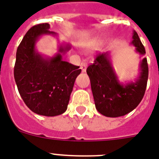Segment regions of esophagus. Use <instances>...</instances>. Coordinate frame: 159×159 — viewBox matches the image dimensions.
<instances>
[{
  "instance_id": "1",
  "label": "esophagus",
  "mask_w": 159,
  "mask_h": 159,
  "mask_svg": "<svg viewBox=\"0 0 159 159\" xmlns=\"http://www.w3.org/2000/svg\"><path fill=\"white\" fill-rule=\"evenodd\" d=\"M87 67V60H82V63H81V69H82V72H86Z\"/></svg>"
}]
</instances>
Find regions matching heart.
Wrapping results in <instances>:
<instances>
[{"label": "heart", "mask_w": 159, "mask_h": 159, "mask_svg": "<svg viewBox=\"0 0 159 159\" xmlns=\"http://www.w3.org/2000/svg\"><path fill=\"white\" fill-rule=\"evenodd\" d=\"M102 43V39L100 38H94L90 39L85 43L84 48L87 49H92V48H97V46L100 45V43Z\"/></svg>", "instance_id": "b5f03b06"}]
</instances>
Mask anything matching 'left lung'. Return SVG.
Returning a JSON list of instances; mask_svg holds the SVG:
<instances>
[{
	"instance_id": "8db88e82",
	"label": "left lung",
	"mask_w": 159,
	"mask_h": 159,
	"mask_svg": "<svg viewBox=\"0 0 159 159\" xmlns=\"http://www.w3.org/2000/svg\"><path fill=\"white\" fill-rule=\"evenodd\" d=\"M130 44L140 56L145 55V48L135 30ZM87 73L97 111L115 118L129 113L140 103L147 87L148 67L147 58L143 57L139 63L138 77L131 82H121L112 64L111 53L106 52L97 55L94 63L87 67Z\"/></svg>"
}]
</instances>
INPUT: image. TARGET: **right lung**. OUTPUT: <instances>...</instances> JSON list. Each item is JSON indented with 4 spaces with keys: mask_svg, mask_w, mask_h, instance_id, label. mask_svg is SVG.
Masks as SVG:
<instances>
[{
    "mask_svg": "<svg viewBox=\"0 0 159 159\" xmlns=\"http://www.w3.org/2000/svg\"><path fill=\"white\" fill-rule=\"evenodd\" d=\"M49 29V24H39L24 36L16 52L14 77L21 98L31 111L56 116L67 111L75 80L82 70L62 59L71 49L69 43H60L53 57L37 50L36 43L41 37L57 36Z\"/></svg>",
    "mask_w": 159,
    "mask_h": 159,
    "instance_id": "add662e5",
    "label": "right lung"
}]
</instances>
